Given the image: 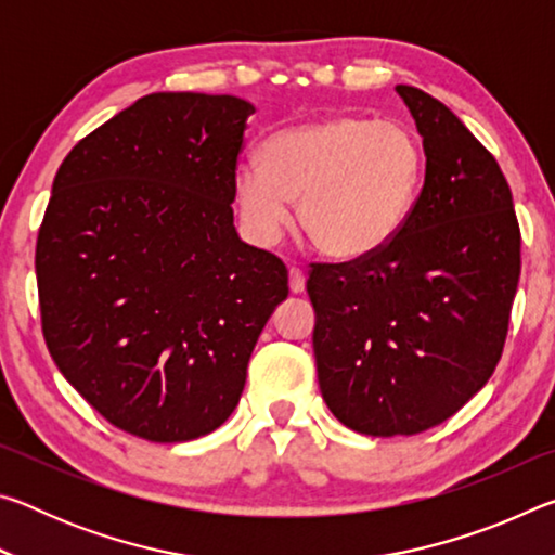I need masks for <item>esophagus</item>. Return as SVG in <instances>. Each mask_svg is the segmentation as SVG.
I'll return each mask as SVG.
<instances>
[{
	"mask_svg": "<svg viewBox=\"0 0 555 555\" xmlns=\"http://www.w3.org/2000/svg\"><path fill=\"white\" fill-rule=\"evenodd\" d=\"M288 288H291V294H304V291H306L304 271L296 269V267L288 269Z\"/></svg>",
	"mask_w": 555,
	"mask_h": 555,
	"instance_id": "1",
	"label": "esophagus"
}]
</instances>
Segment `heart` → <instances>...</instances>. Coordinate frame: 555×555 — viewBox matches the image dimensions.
Masks as SVG:
<instances>
[{
    "label": "heart",
    "mask_w": 555,
    "mask_h": 555,
    "mask_svg": "<svg viewBox=\"0 0 555 555\" xmlns=\"http://www.w3.org/2000/svg\"><path fill=\"white\" fill-rule=\"evenodd\" d=\"M424 181V149L399 121L340 112L281 129L261 144V166L234 173L242 228L271 247L291 224L323 257L360 261L397 237Z\"/></svg>",
    "instance_id": "1"
}]
</instances>
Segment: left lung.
<instances>
[{
	"mask_svg": "<svg viewBox=\"0 0 555 555\" xmlns=\"http://www.w3.org/2000/svg\"><path fill=\"white\" fill-rule=\"evenodd\" d=\"M426 154L424 188L387 247L315 264L313 352L333 416L413 436L480 391L502 357L521 271L512 191L494 156L428 92L397 86Z\"/></svg>",
	"mask_w": 555,
	"mask_h": 555,
	"instance_id": "obj_1",
	"label": "left lung"
}]
</instances>
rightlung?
<instances>
[{"label": "right lung", "instance_id": "add662e5", "mask_svg": "<svg viewBox=\"0 0 555 555\" xmlns=\"http://www.w3.org/2000/svg\"><path fill=\"white\" fill-rule=\"evenodd\" d=\"M255 105L154 92L65 156L36 242L53 362L109 424L154 443L220 428L288 296L284 261L234 230Z\"/></svg>", "mask_w": 555, "mask_h": 555}]
</instances>
